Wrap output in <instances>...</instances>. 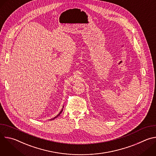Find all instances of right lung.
Returning <instances> with one entry per match:
<instances>
[{"instance_id": "obj_1", "label": "right lung", "mask_w": 156, "mask_h": 156, "mask_svg": "<svg viewBox=\"0 0 156 156\" xmlns=\"http://www.w3.org/2000/svg\"><path fill=\"white\" fill-rule=\"evenodd\" d=\"M62 111H63V108H62V110H61V111H60V113H59V114H58V115H57V116H56V117H54V118H53V119H51V120H54V119H55V118H57V117H58V116H59V115H60V114H61V113H62Z\"/></svg>"}]
</instances>
